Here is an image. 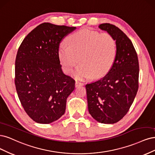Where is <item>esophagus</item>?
Returning <instances> with one entry per match:
<instances>
[{
    "label": "esophagus",
    "mask_w": 155,
    "mask_h": 155,
    "mask_svg": "<svg viewBox=\"0 0 155 155\" xmlns=\"http://www.w3.org/2000/svg\"><path fill=\"white\" fill-rule=\"evenodd\" d=\"M83 85H84V84L82 83V82H78V81L75 82V87H76L82 86H83Z\"/></svg>",
    "instance_id": "obj_1"
}]
</instances>
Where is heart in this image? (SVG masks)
I'll use <instances>...</instances> for the list:
<instances>
[{"label": "heart", "instance_id": "b5f03b06", "mask_svg": "<svg viewBox=\"0 0 155 155\" xmlns=\"http://www.w3.org/2000/svg\"><path fill=\"white\" fill-rule=\"evenodd\" d=\"M69 46L61 44L58 54L62 66L71 74L77 64L74 77L78 80L102 77L111 68L117 55V44L111 35L82 29L68 38Z\"/></svg>", "mask_w": 155, "mask_h": 155}]
</instances>
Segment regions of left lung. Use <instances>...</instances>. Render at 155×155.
Segmentation results:
<instances>
[{
  "mask_svg": "<svg viewBox=\"0 0 155 155\" xmlns=\"http://www.w3.org/2000/svg\"><path fill=\"white\" fill-rule=\"evenodd\" d=\"M98 28L115 40L117 55L106 76L86 85L88 110L98 122L114 124L127 114L137 95L138 56L131 40L118 27L104 23Z\"/></svg>",
  "mask_w": 155,
  "mask_h": 155,
  "instance_id": "obj_1",
  "label": "left lung"
}]
</instances>
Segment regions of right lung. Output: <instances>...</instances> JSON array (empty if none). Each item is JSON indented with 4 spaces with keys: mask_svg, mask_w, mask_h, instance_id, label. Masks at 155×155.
<instances>
[{
    "mask_svg": "<svg viewBox=\"0 0 155 155\" xmlns=\"http://www.w3.org/2000/svg\"><path fill=\"white\" fill-rule=\"evenodd\" d=\"M76 27L44 22L23 40L15 60V84L24 111L33 120L50 124L65 113L74 81L65 74L58 54L62 40Z\"/></svg>",
    "mask_w": 155,
    "mask_h": 155,
    "instance_id": "1",
    "label": "right lung"
}]
</instances>
